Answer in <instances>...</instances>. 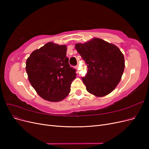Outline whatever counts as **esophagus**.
I'll return each mask as SVG.
<instances>
[{"instance_id": "obj_1", "label": "esophagus", "mask_w": 149, "mask_h": 149, "mask_svg": "<svg viewBox=\"0 0 149 149\" xmlns=\"http://www.w3.org/2000/svg\"><path fill=\"white\" fill-rule=\"evenodd\" d=\"M79 65H76V69H77V70H78V68H79Z\"/></svg>"}]
</instances>
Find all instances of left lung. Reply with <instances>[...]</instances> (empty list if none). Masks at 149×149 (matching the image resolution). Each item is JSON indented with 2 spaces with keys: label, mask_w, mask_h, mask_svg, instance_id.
I'll return each instance as SVG.
<instances>
[{
  "label": "left lung",
  "mask_w": 149,
  "mask_h": 149,
  "mask_svg": "<svg viewBox=\"0 0 149 149\" xmlns=\"http://www.w3.org/2000/svg\"><path fill=\"white\" fill-rule=\"evenodd\" d=\"M75 48L88 67L86 74L82 77L87 91L97 97L111 93L120 82L125 67L119 48L97 38L76 43Z\"/></svg>",
  "instance_id": "left-lung-1"
}]
</instances>
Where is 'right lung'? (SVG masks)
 Listing matches in <instances>:
<instances>
[{"label": "right lung", "instance_id": "add662e5", "mask_svg": "<svg viewBox=\"0 0 149 149\" xmlns=\"http://www.w3.org/2000/svg\"><path fill=\"white\" fill-rule=\"evenodd\" d=\"M66 56V46L48 42L31 53L26 61L29 80L38 95L51 102L60 101L71 91L76 70Z\"/></svg>", "mask_w": 149, "mask_h": 149}]
</instances>
